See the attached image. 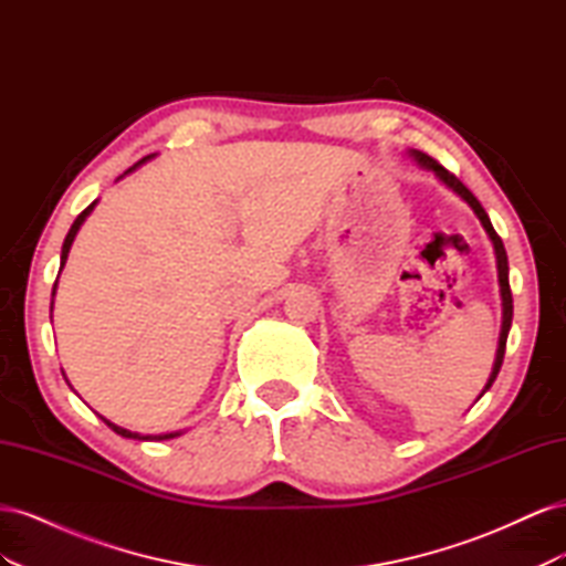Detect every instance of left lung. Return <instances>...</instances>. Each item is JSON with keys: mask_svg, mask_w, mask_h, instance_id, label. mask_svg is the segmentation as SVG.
Wrapping results in <instances>:
<instances>
[{"mask_svg": "<svg viewBox=\"0 0 566 566\" xmlns=\"http://www.w3.org/2000/svg\"><path fill=\"white\" fill-rule=\"evenodd\" d=\"M410 156L416 158V163H418L420 167H424V169H430V172H434V177H437L439 181L447 184L453 193H458L462 200H465V202L470 205V208L474 210V214L479 217V221H482V227H484V231L489 233L491 243H493V250H495V264H499V283H501V297H503V325H501V339H499V352H495L493 370H491V375H489V382H486L484 389H482V394H484V391L491 389L493 380L499 378V370H501V366H503V356H505V345H507V333H510V325H512V293H510V281H507V254H505L501 235L495 233L493 227H491V219H489L486 210L482 208V202H479V200L472 196L470 188H468L465 184H462L455 175H451L447 167H441L434 158L427 156V153L410 150ZM482 394H479V397H482Z\"/></svg>", "mask_w": 566, "mask_h": 566, "instance_id": "left-lung-1", "label": "left lung"}]
</instances>
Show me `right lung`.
Returning <instances> with one entry per match:
<instances>
[{
	"instance_id": "right-lung-1",
	"label": "right lung",
	"mask_w": 566,
	"mask_h": 566,
	"mask_svg": "<svg viewBox=\"0 0 566 566\" xmlns=\"http://www.w3.org/2000/svg\"><path fill=\"white\" fill-rule=\"evenodd\" d=\"M150 158H153V156H146L144 160H139V163H136L134 167H129L125 175L134 172V169H136V167H139V165H144V163H146V160H150ZM94 205H96V200H94V202L90 205V208H87V210H84V212H80V214H77V219L73 221V227H71V231H67V235H65V241H63V250H61V269H63V264H65V260H67V252H71V245H73V241H75V235H77V231H80V227H82V221L90 217V212L94 210ZM56 283H59V279H56ZM56 283H54V293H51V295H56ZM51 310H54V302H51ZM101 420H104V422H106V424L111 427V430H113L115 434H119V437H125V439H139V441H163V439H175V437H179V434H181V432H169V434H139V432H129V430H125V427H117L115 422L106 420L104 416H101Z\"/></svg>"
}]
</instances>
